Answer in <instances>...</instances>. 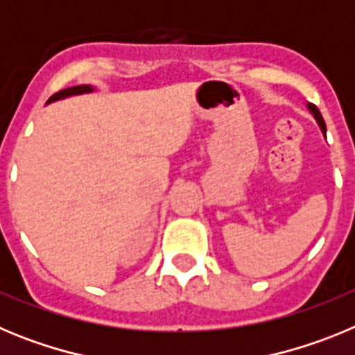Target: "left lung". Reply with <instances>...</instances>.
<instances>
[{
	"label": "left lung",
	"instance_id": "8db88e82",
	"mask_svg": "<svg viewBox=\"0 0 355 355\" xmlns=\"http://www.w3.org/2000/svg\"><path fill=\"white\" fill-rule=\"evenodd\" d=\"M307 108H309V112H311L313 114V117L316 119V122H318V126H320V130H322V133H327V128H325V121H324V117H322V114H320V110L316 108L315 105H307Z\"/></svg>",
	"mask_w": 355,
	"mask_h": 355
}]
</instances>
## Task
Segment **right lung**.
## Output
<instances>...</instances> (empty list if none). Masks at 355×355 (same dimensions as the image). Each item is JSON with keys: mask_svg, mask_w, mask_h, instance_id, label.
<instances>
[{"mask_svg": "<svg viewBox=\"0 0 355 355\" xmlns=\"http://www.w3.org/2000/svg\"><path fill=\"white\" fill-rule=\"evenodd\" d=\"M92 87L90 85H78V87H69V89H64L60 90V92L53 94L51 97H49V101H56V99H62V97H69V96H76V94H87V92H92Z\"/></svg>", "mask_w": 355, "mask_h": 355, "instance_id": "1", "label": "right lung"}]
</instances>
